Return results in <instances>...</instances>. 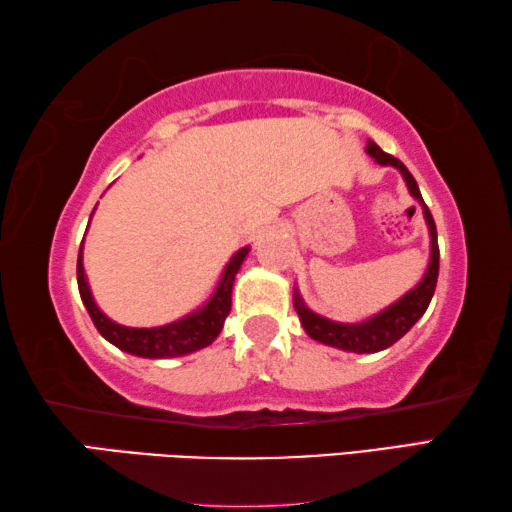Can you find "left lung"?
Listing matches in <instances>:
<instances>
[{"mask_svg":"<svg viewBox=\"0 0 512 512\" xmlns=\"http://www.w3.org/2000/svg\"><path fill=\"white\" fill-rule=\"evenodd\" d=\"M366 153L370 155V158H375V162L381 164V167L400 169L411 196L422 205L424 221H427V225H429L431 257H429L427 271H424V277L418 282V287H413L409 293H406V296L393 302L391 307H386L384 311H379L377 316H372L368 320H361V323H336V320H329V318L314 314V311H311L305 302H302L300 293L296 289V293H293V307H296L300 323H302V327H305V332L311 336V339L318 343L332 345V348L357 352V354H370V352L391 348L393 343L400 341L402 336L409 332L415 323H418L424 311H427V307H429L433 291H436L438 264H440L436 223H433L429 207L422 201L420 187H418V183H415V178L411 176V171L406 169L400 160L393 158V155L381 151L375 142H368Z\"/></svg>","mask_w":512,"mask_h":512,"instance_id":"8db88e82","label":"left lung"}]
</instances>
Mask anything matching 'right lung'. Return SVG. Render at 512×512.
Instances as JSON below:
<instances>
[{"mask_svg":"<svg viewBox=\"0 0 512 512\" xmlns=\"http://www.w3.org/2000/svg\"><path fill=\"white\" fill-rule=\"evenodd\" d=\"M94 210H97V207H94ZM248 250L250 248L246 246L232 255L219 284H216L212 298L207 300L201 309H196L189 316L160 327H126L103 314L92 298L88 280H85L83 241L79 250V262H76V280H79L81 300L85 309H88L94 327H97L103 339L110 341L115 348L144 359L183 357V354H192L196 350L207 348V345L219 336L232 307V284H235V277L241 264H244Z\"/></svg>","mask_w":512,"mask_h":512,"instance_id":"add662e5","label":"right lung"}]
</instances>
